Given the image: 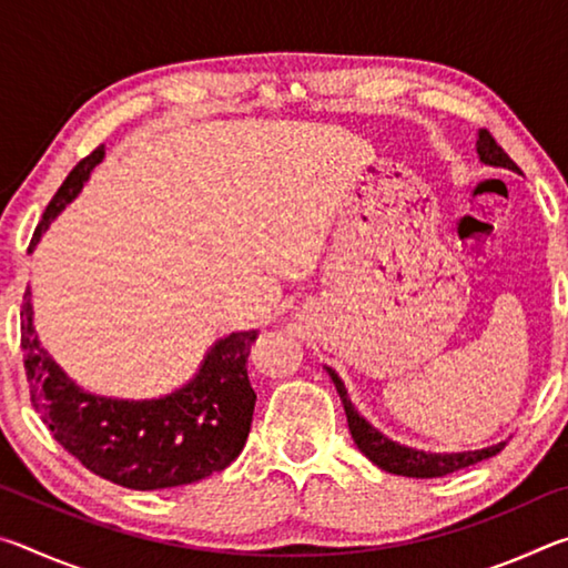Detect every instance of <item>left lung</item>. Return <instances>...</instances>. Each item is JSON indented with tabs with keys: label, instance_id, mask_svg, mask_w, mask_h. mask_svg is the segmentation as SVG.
I'll return each mask as SVG.
<instances>
[{
	"label": "left lung",
	"instance_id": "1",
	"mask_svg": "<svg viewBox=\"0 0 568 568\" xmlns=\"http://www.w3.org/2000/svg\"><path fill=\"white\" fill-rule=\"evenodd\" d=\"M476 152H478V160L484 162V165L504 168V170H511L521 175V170L516 168V162L496 145V140L486 130H478ZM323 368L328 371L331 381L335 383V390H338V396L343 400V408H345V416H348V428H351L355 446H358L361 454L368 458L371 464H376L378 468L388 470V474L408 476V478H438L446 474H456V470H460V468L474 466V464H478V460L491 458L506 446V440H498V444L486 446V448L444 450V454H440V450H423V448L398 444V440L388 438L383 430L373 426L371 420H365L361 416L358 408H355L353 400L348 398V388H345V383L341 381L338 373H335L331 365H323Z\"/></svg>",
	"mask_w": 568,
	"mask_h": 568
}]
</instances>
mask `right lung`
Listing matches in <instances>:
<instances>
[{"mask_svg": "<svg viewBox=\"0 0 568 568\" xmlns=\"http://www.w3.org/2000/svg\"><path fill=\"white\" fill-rule=\"evenodd\" d=\"M102 160L104 145L67 175L34 230L30 253ZM255 338L257 331L217 338L195 376L165 396L112 398L84 390L67 376L34 331L30 287L22 303L24 368L34 410L82 466L134 491L195 484L240 456L255 408L245 368Z\"/></svg>", "mask_w": 568, "mask_h": 568, "instance_id": "1", "label": "right lung"}]
</instances>
